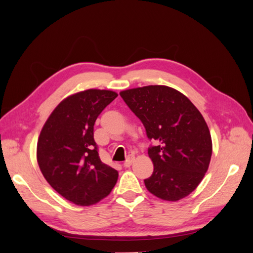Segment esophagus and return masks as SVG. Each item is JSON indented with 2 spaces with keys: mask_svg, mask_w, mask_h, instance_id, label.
I'll return each mask as SVG.
<instances>
[{
  "mask_svg": "<svg viewBox=\"0 0 253 253\" xmlns=\"http://www.w3.org/2000/svg\"><path fill=\"white\" fill-rule=\"evenodd\" d=\"M134 160H135V156H134V155H129V156L127 157V159L126 160V162L124 163V167H125V168L131 167L132 164L134 163Z\"/></svg>",
  "mask_w": 253,
  "mask_h": 253,
  "instance_id": "34e87169",
  "label": "esophagus"
}]
</instances>
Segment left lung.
<instances>
[{
  "label": "left lung",
  "mask_w": 253,
  "mask_h": 253,
  "mask_svg": "<svg viewBox=\"0 0 253 253\" xmlns=\"http://www.w3.org/2000/svg\"><path fill=\"white\" fill-rule=\"evenodd\" d=\"M144 126L149 139L158 143L148 151L154 171L145 188L160 200L177 202L200 185L212 155L209 127L188 97L166 85L120 91Z\"/></svg>",
  "instance_id": "8db88e82"
}]
</instances>
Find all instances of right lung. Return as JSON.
I'll use <instances>...</instances> for the list:
<instances>
[{
  "mask_svg": "<svg viewBox=\"0 0 253 253\" xmlns=\"http://www.w3.org/2000/svg\"><path fill=\"white\" fill-rule=\"evenodd\" d=\"M118 96L89 88L63 99L45 122L37 143V162L44 178L65 200L91 206L108 196L118 172L103 164L94 140L97 117Z\"/></svg>",
  "mask_w": 253,
  "mask_h": 253,
  "instance_id": "right-lung-1",
  "label": "right lung"
}]
</instances>
